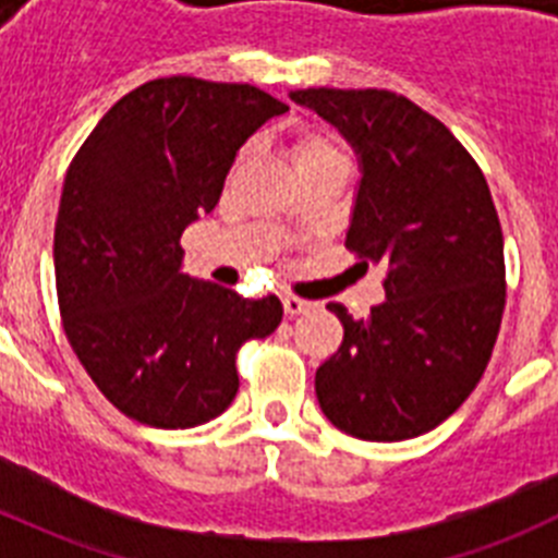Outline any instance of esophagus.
<instances>
[{
	"instance_id": "34e87169",
	"label": "esophagus",
	"mask_w": 558,
	"mask_h": 558,
	"mask_svg": "<svg viewBox=\"0 0 558 558\" xmlns=\"http://www.w3.org/2000/svg\"><path fill=\"white\" fill-rule=\"evenodd\" d=\"M282 307L288 315H302L310 304L304 299H299V295H282Z\"/></svg>"
}]
</instances>
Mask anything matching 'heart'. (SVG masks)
Listing matches in <instances>:
<instances>
[{
    "instance_id": "heart-1",
    "label": "heart",
    "mask_w": 558,
    "mask_h": 558,
    "mask_svg": "<svg viewBox=\"0 0 558 558\" xmlns=\"http://www.w3.org/2000/svg\"><path fill=\"white\" fill-rule=\"evenodd\" d=\"M290 153H293L295 170L310 165H322V161H338L347 159L343 147L335 140L329 131H318V128H302L295 131L293 142H290Z\"/></svg>"
}]
</instances>
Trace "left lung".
<instances>
[{
    "label": "left lung",
    "mask_w": 558,
    "mask_h": 558,
    "mask_svg": "<svg viewBox=\"0 0 558 558\" xmlns=\"http://www.w3.org/2000/svg\"><path fill=\"white\" fill-rule=\"evenodd\" d=\"M357 150L363 179L347 248L386 268V302L354 322L315 372L324 416L363 441H405L463 405L489 366L506 259L481 167L445 122L386 88H299Z\"/></svg>",
    "instance_id": "obj_1"
}]
</instances>
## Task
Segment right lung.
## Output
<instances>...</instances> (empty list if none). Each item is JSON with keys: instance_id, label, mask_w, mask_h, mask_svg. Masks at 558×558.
<instances>
[{"instance_id": "1", "label": "right lung", "mask_w": 558, "mask_h": 558, "mask_svg": "<svg viewBox=\"0 0 558 558\" xmlns=\"http://www.w3.org/2000/svg\"><path fill=\"white\" fill-rule=\"evenodd\" d=\"M288 111L251 83L159 77L128 92L66 170L56 220L63 329L102 397L142 425L184 430L240 388L236 352L282 322L181 274V234L218 206L236 150Z\"/></svg>"}]
</instances>
